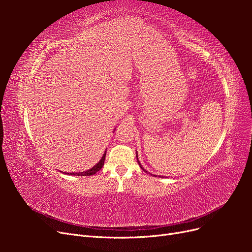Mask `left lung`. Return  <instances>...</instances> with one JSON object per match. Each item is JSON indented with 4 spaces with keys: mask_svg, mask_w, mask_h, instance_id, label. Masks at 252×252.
Wrapping results in <instances>:
<instances>
[{
    "mask_svg": "<svg viewBox=\"0 0 252 252\" xmlns=\"http://www.w3.org/2000/svg\"><path fill=\"white\" fill-rule=\"evenodd\" d=\"M136 159H138V154H136ZM138 162H139V159H138ZM139 165H140V166H141V164H140V162H139ZM141 168H142V169H143V170H144V171H145V169H144V168H143V167H142V166H141Z\"/></svg>",
    "mask_w": 252,
    "mask_h": 252,
    "instance_id": "obj_1",
    "label": "left lung"
}]
</instances>
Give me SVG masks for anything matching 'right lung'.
<instances>
[{"mask_svg":"<svg viewBox=\"0 0 252 252\" xmlns=\"http://www.w3.org/2000/svg\"><path fill=\"white\" fill-rule=\"evenodd\" d=\"M105 157H106V151H105V154L103 155V157H102V158H101V161L98 162L95 166H94L93 168L91 169H89V170H87V171H85V172H79V173H70V174H74V175H93V174H94V173H96L98 170H100L102 167H103V165H104V162H105Z\"/></svg>","mask_w":252,"mask_h":252,"instance_id":"obj_1","label":"right lung"}]
</instances>
